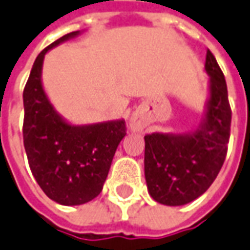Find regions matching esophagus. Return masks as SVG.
<instances>
[{"mask_svg": "<svg viewBox=\"0 0 250 250\" xmlns=\"http://www.w3.org/2000/svg\"><path fill=\"white\" fill-rule=\"evenodd\" d=\"M130 128H131L132 131H139L141 128H142V125H141V122H139L138 119H131V122H130Z\"/></svg>", "mask_w": 250, "mask_h": 250, "instance_id": "obj_1", "label": "esophagus"}]
</instances>
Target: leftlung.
Segmentation results:
<instances>
[{
  "label": "left lung",
  "mask_w": 250,
  "mask_h": 250,
  "mask_svg": "<svg viewBox=\"0 0 250 250\" xmlns=\"http://www.w3.org/2000/svg\"><path fill=\"white\" fill-rule=\"evenodd\" d=\"M209 96L196 130L145 135V179L154 201L178 207L204 194L216 179L227 154L231 109L227 84L215 56L207 50Z\"/></svg>",
  "instance_id": "left-lung-1"
}]
</instances>
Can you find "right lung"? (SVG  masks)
I'll return each instance as SVG.
<instances>
[{"label": "right lung", "mask_w": 250, "mask_h": 250, "mask_svg": "<svg viewBox=\"0 0 250 250\" xmlns=\"http://www.w3.org/2000/svg\"><path fill=\"white\" fill-rule=\"evenodd\" d=\"M79 34L69 32L38 54L23 91V139L31 172L50 200L68 207L89 203L101 193L125 135L123 119L82 125L69 123L54 109L43 90L45 54Z\"/></svg>", "instance_id": "right-lung-1"}]
</instances>
